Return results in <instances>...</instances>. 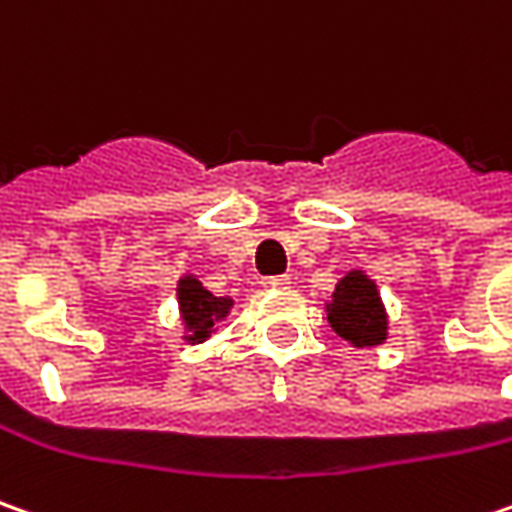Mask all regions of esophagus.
<instances>
[{
  "label": "esophagus",
  "instance_id": "esophagus-1",
  "mask_svg": "<svg viewBox=\"0 0 512 512\" xmlns=\"http://www.w3.org/2000/svg\"><path fill=\"white\" fill-rule=\"evenodd\" d=\"M289 280V274H272V277H263V286H266V289H286Z\"/></svg>",
  "mask_w": 512,
  "mask_h": 512
}]
</instances>
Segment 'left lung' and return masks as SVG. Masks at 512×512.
I'll return each mask as SVG.
<instances>
[{"label": "left lung", "instance_id": "obj_1", "mask_svg": "<svg viewBox=\"0 0 512 512\" xmlns=\"http://www.w3.org/2000/svg\"><path fill=\"white\" fill-rule=\"evenodd\" d=\"M326 311L331 328L354 348H374L388 337V314L377 283L360 269L348 272L337 283Z\"/></svg>", "mask_w": 512, "mask_h": 512}]
</instances>
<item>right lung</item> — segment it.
I'll return each instance as SVG.
<instances>
[{
  "label": "right lung",
  "mask_w": 512,
  "mask_h": 512,
  "mask_svg": "<svg viewBox=\"0 0 512 512\" xmlns=\"http://www.w3.org/2000/svg\"><path fill=\"white\" fill-rule=\"evenodd\" d=\"M175 291H178V309H181V320H184V340L192 345L212 337L215 326L232 309L229 297H215L212 291L203 289L201 280L192 274H184Z\"/></svg>",
  "instance_id": "obj_1"
}]
</instances>
